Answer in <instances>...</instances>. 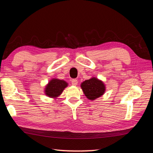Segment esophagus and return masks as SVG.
Masks as SVG:
<instances>
[{
  "label": "esophagus",
  "mask_w": 153,
  "mask_h": 153,
  "mask_svg": "<svg viewBox=\"0 0 153 153\" xmlns=\"http://www.w3.org/2000/svg\"><path fill=\"white\" fill-rule=\"evenodd\" d=\"M71 84L73 85H76L77 84V80L76 79H71Z\"/></svg>",
  "instance_id": "esophagus-1"
}]
</instances>
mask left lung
<instances>
[{"mask_svg":"<svg viewBox=\"0 0 153 153\" xmlns=\"http://www.w3.org/2000/svg\"><path fill=\"white\" fill-rule=\"evenodd\" d=\"M81 88L87 98L94 100L103 95L105 88L104 83L96 77H91L83 82Z\"/></svg>","mask_w":153,"mask_h":153,"instance_id":"1","label":"left lung"}]
</instances>
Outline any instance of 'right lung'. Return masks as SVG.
Masks as SVG:
<instances>
[{
	"label": "right lung",
	"instance_id": "obj_1",
	"mask_svg": "<svg viewBox=\"0 0 153 153\" xmlns=\"http://www.w3.org/2000/svg\"><path fill=\"white\" fill-rule=\"evenodd\" d=\"M68 86V83L63 80L52 79L45 86V93L50 98H57L61 95L63 90Z\"/></svg>",
	"mask_w": 153,
	"mask_h": 153
}]
</instances>
